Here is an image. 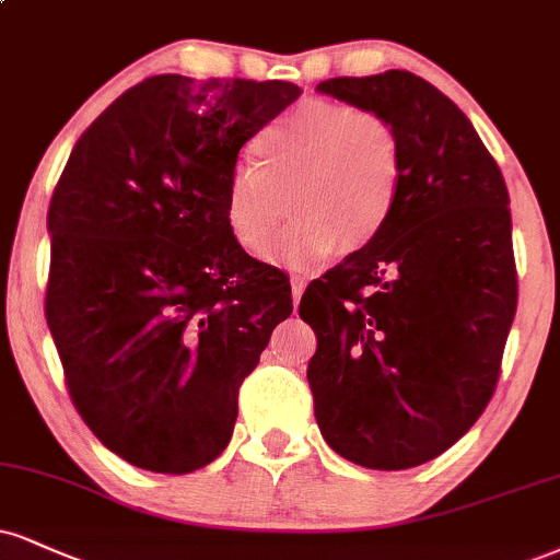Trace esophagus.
Returning <instances> with one entry per match:
<instances>
[{"mask_svg":"<svg viewBox=\"0 0 560 560\" xmlns=\"http://www.w3.org/2000/svg\"><path fill=\"white\" fill-rule=\"evenodd\" d=\"M289 284H292V302H294V307H298L302 292H305V287H307V279L302 273H292Z\"/></svg>","mask_w":560,"mask_h":560,"instance_id":"obj_1","label":"esophagus"}]
</instances>
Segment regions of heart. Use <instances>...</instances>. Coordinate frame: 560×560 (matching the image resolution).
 <instances>
[{"label":"heart","instance_id":"b5f03b06","mask_svg":"<svg viewBox=\"0 0 560 560\" xmlns=\"http://www.w3.org/2000/svg\"><path fill=\"white\" fill-rule=\"evenodd\" d=\"M253 148L261 166L234 170L224 206L242 250L268 253L287 195L298 221L276 253L289 262L360 253L388 224L401 190V140L386 114L310 98L273 119Z\"/></svg>","mask_w":560,"mask_h":560}]
</instances>
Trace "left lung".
<instances>
[{
  "mask_svg": "<svg viewBox=\"0 0 560 560\" xmlns=\"http://www.w3.org/2000/svg\"><path fill=\"white\" fill-rule=\"evenodd\" d=\"M386 114L401 140L388 224L305 289L307 365L326 443L370 469H409L475 425L501 375L516 313L509 190L472 122L407 70L323 80Z\"/></svg>",
  "mask_w": 560,
  "mask_h": 560,
  "instance_id": "obj_1",
  "label": "left lung"
}]
</instances>
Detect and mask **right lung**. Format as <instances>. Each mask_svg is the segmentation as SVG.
Instances as JSON below:
<instances>
[{"instance_id": "right-lung-1", "label": "right lung", "mask_w": 560, "mask_h": 560, "mask_svg": "<svg viewBox=\"0 0 560 560\" xmlns=\"http://www.w3.org/2000/svg\"><path fill=\"white\" fill-rule=\"evenodd\" d=\"M298 96L281 80L153 75L80 135L54 187L46 323L80 417L135 467L213 462L292 313L289 279L242 250L224 206L240 148Z\"/></svg>"}]
</instances>
